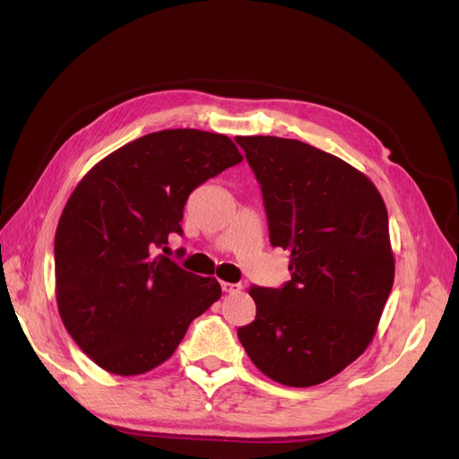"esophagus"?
<instances>
[{
    "mask_svg": "<svg viewBox=\"0 0 459 459\" xmlns=\"http://www.w3.org/2000/svg\"><path fill=\"white\" fill-rule=\"evenodd\" d=\"M220 285H221V290H224V293H230V295H233V293H239V290L243 289V285H241V283H228V281H221Z\"/></svg>",
    "mask_w": 459,
    "mask_h": 459,
    "instance_id": "1",
    "label": "esophagus"
}]
</instances>
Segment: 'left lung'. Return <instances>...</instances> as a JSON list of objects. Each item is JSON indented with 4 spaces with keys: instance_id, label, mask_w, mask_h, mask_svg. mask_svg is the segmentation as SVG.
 Returning <instances> with one entry per match:
<instances>
[{
    "instance_id": "obj_1",
    "label": "left lung",
    "mask_w": 459,
    "mask_h": 459,
    "mask_svg": "<svg viewBox=\"0 0 459 459\" xmlns=\"http://www.w3.org/2000/svg\"><path fill=\"white\" fill-rule=\"evenodd\" d=\"M262 189L270 243L290 280L251 287L253 324L238 337L253 364L287 386L319 385L371 342L394 281L388 216L371 179L297 140L235 137Z\"/></svg>"
}]
</instances>
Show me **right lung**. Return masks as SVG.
Listing matches in <instances>:
<instances>
[{"instance_id":"obj_1","label":"right lung","mask_w":459,"mask_h":459,"mask_svg":"<svg viewBox=\"0 0 459 459\" xmlns=\"http://www.w3.org/2000/svg\"><path fill=\"white\" fill-rule=\"evenodd\" d=\"M228 135L162 130L117 149L82 178L55 233V295L93 362L140 375L169 359L221 295L157 248L182 235L189 193L241 162Z\"/></svg>"}]
</instances>
